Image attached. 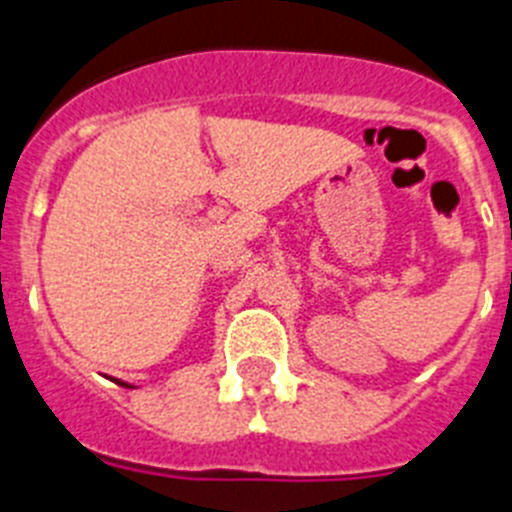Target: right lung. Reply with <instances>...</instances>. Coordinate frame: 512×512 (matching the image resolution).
<instances>
[{
	"instance_id": "add662e5",
	"label": "right lung",
	"mask_w": 512,
	"mask_h": 512,
	"mask_svg": "<svg viewBox=\"0 0 512 512\" xmlns=\"http://www.w3.org/2000/svg\"><path fill=\"white\" fill-rule=\"evenodd\" d=\"M110 381H115V384H118V386H126V389H136V386H133V384H128V381H121V379H113V376H110Z\"/></svg>"
}]
</instances>
